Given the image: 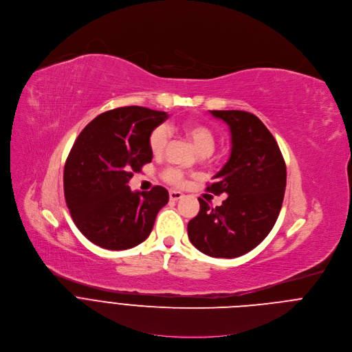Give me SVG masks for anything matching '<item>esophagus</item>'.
<instances>
[{
    "mask_svg": "<svg viewBox=\"0 0 352 352\" xmlns=\"http://www.w3.org/2000/svg\"><path fill=\"white\" fill-rule=\"evenodd\" d=\"M168 196H170V200H173V201H178V200H181L184 197V195L181 192H178V190H170Z\"/></svg>",
    "mask_w": 352,
    "mask_h": 352,
    "instance_id": "esophagus-1",
    "label": "esophagus"
}]
</instances>
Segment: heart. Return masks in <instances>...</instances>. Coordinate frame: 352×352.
<instances>
[{
  "label": "heart",
  "mask_w": 352,
  "mask_h": 352,
  "mask_svg": "<svg viewBox=\"0 0 352 352\" xmlns=\"http://www.w3.org/2000/svg\"><path fill=\"white\" fill-rule=\"evenodd\" d=\"M182 133L190 140L197 152L203 156L210 155L217 144L215 131L206 123L199 120H189L181 126ZM168 142V130L166 126H157L149 135V149L152 155L162 156ZM163 178L171 185H182L184 174L178 168H168L164 171Z\"/></svg>",
  "instance_id": "b5f03b06"
}]
</instances>
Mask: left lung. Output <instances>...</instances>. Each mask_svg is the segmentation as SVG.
I'll use <instances>...</instances> for the list:
<instances>
[{"label":"left lung","instance_id":"left-lung-1","mask_svg":"<svg viewBox=\"0 0 352 352\" xmlns=\"http://www.w3.org/2000/svg\"><path fill=\"white\" fill-rule=\"evenodd\" d=\"M230 129L228 163L207 186L226 200L212 208L199 199L200 211L188 223L190 243L212 258H239L272 232L284 200L287 166L278 144L262 120L245 111H211Z\"/></svg>","mask_w":352,"mask_h":352}]
</instances>
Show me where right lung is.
Masks as SVG:
<instances>
[{
  "label": "right lung",
  "mask_w": 352,
  "mask_h": 352,
  "mask_svg": "<svg viewBox=\"0 0 352 352\" xmlns=\"http://www.w3.org/2000/svg\"><path fill=\"white\" fill-rule=\"evenodd\" d=\"M168 118L144 107H122L94 118L75 140L64 166V196L74 223L93 244L122 251L152 232L168 192H131L133 173L152 162L149 135Z\"/></svg>",
  "instance_id": "obj_1"
}]
</instances>
